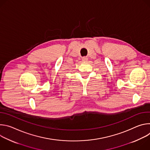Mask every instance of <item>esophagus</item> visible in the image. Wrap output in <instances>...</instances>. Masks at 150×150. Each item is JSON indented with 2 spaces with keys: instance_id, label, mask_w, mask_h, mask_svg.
I'll return each instance as SVG.
<instances>
[{
  "instance_id": "1",
  "label": "esophagus",
  "mask_w": 150,
  "mask_h": 150,
  "mask_svg": "<svg viewBox=\"0 0 150 150\" xmlns=\"http://www.w3.org/2000/svg\"><path fill=\"white\" fill-rule=\"evenodd\" d=\"M82 61H83V62H87V61L88 60V57H87V56H84V57H83L82 58Z\"/></svg>"
}]
</instances>
